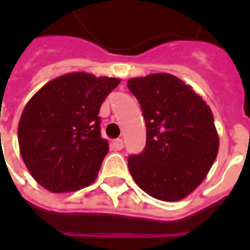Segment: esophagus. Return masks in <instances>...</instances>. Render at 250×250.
<instances>
[{
	"label": "esophagus",
	"mask_w": 250,
	"mask_h": 250,
	"mask_svg": "<svg viewBox=\"0 0 250 250\" xmlns=\"http://www.w3.org/2000/svg\"><path fill=\"white\" fill-rule=\"evenodd\" d=\"M111 147L114 148L115 151H119V150H122V148L125 147V145H123V141H122V139H115V141H112V143H111Z\"/></svg>",
	"instance_id": "obj_1"
}]
</instances>
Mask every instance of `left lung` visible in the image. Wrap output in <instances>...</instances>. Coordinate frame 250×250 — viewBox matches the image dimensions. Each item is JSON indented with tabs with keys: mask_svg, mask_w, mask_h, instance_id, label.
I'll return each mask as SVG.
<instances>
[{
	"mask_svg": "<svg viewBox=\"0 0 250 250\" xmlns=\"http://www.w3.org/2000/svg\"><path fill=\"white\" fill-rule=\"evenodd\" d=\"M146 120V146L128 157L136 185L161 201H179L197 188L218 152L213 112L181 79L154 73L127 82Z\"/></svg>",
	"mask_w": 250,
	"mask_h": 250,
	"instance_id": "obj_1",
	"label": "left lung"
}]
</instances>
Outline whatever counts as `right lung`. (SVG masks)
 <instances>
[{"instance_id": "obj_1", "label": "right lung", "mask_w": 250, "mask_h": 250, "mask_svg": "<svg viewBox=\"0 0 250 250\" xmlns=\"http://www.w3.org/2000/svg\"><path fill=\"white\" fill-rule=\"evenodd\" d=\"M119 83L75 72L53 79L28 102L19 123V145L37 184L65 193L95 181L108 152L98 115Z\"/></svg>"}]
</instances>
